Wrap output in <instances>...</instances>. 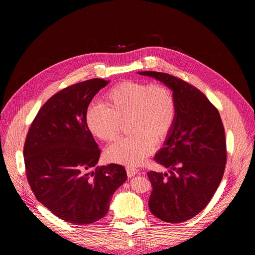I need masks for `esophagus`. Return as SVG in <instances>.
Here are the masks:
<instances>
[{"instance_id": "34e87169", "label": "esophagus", "mask_w": 255, "mask_h": 255, "mask_svg": "<svg viewBox=\"0 0 255 255\" xmlns=\"http://www.w3.org/2000/svg\"><path fill=\"white\" fill-rule=\"evenodd\" d=\"M126 169H127V174H128V178L133 177V175L138 173V171H139L138 168H134V167H131V166H128Z\"/></svg>"}]
</instances>
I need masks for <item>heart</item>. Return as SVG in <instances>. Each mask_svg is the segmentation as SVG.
I'll return each mask as SVG.
<instances>
[{
	"instance_id": "b5f03b06",
	"label": "heart",
	"mask_w": 255,
	"mask_h": 255,
	"mask_svg": "<svg viewBox=\"0 0 255 255\" xmlns=\"http://www.w3.org/2000/svg\"><path fill=\"white\" fill-rule=\"evenodd\" d=\"M177 101L172 91L162 84L125 81L112 87L103 98V106L92 104L86 111L91 133L102 141H113L120 123L128 120L126 138L106 150L109 161L135 166L154 151L156 142H163L177 120Z\"/></svg>"
}]
</instances>
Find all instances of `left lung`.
Instances as JSON below:
<instances>
[{"label":"left lung","mask_w":255,"mask_h":255,"mask_svg":"<svg viewBox=\"0 0 255 255\" xmlns=\"http://www.w3.org/2000/svg\"><path fill=\"white\" fill-rule=\"evenodd\" d=\"M168 87L177 101L172 131L155 154L167 171L147 172L152 192L149 208L167 223L198 214L217 191L227 162L226 135L219 111L198 89L167 73L139 71Z\"/></svg>","instance_id":"obj_1"}]
</instances>
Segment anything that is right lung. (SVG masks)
I'll use <instances>...</instances> for the list:
<instances>
[{
	"mask_svg": "<svg viewBox=\"0 0 255 255\" xmlns=\"http://www.w3.org/2000/svg\"><path fill=\"white\" fill-rule=\"evenodd\" d=\"M108 83L93 78L55 94L37 112L24 144L26 175L36 199L73 225L104 218L113 193L127 181L123 165L96 166L100 149L85 119L94 96Z\"/></svg>",
	"mask_w": 255,
	"mask_h": 255,
	"instance_id": "add662e5",
	"label": "right lung"
}]
</instances>
